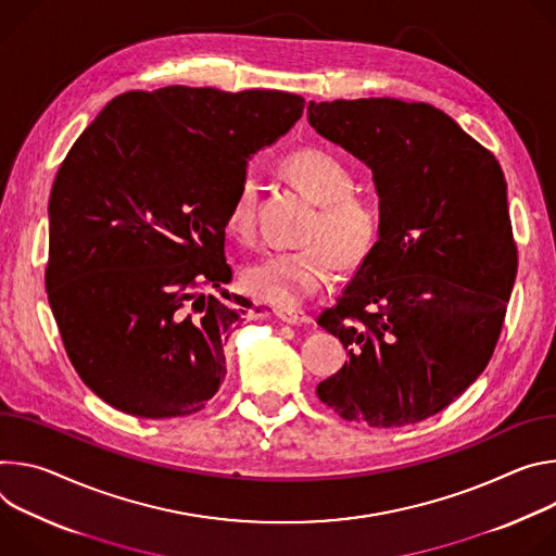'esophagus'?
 I'll return each instance as SVG.
<instances>
[{
  "mask_svg": "<svg viewBox=\"0 0 556 556\" xmlns=\"http://www.w3.org/2000/svg\"><path fill=\"white\" fill-rule=\"evenodd\" d=\"M276 316H278V320H282L285 325H291V327H300V325L309 323V316L300 309H293V306H282V309L276 312Z\"/></svg>",
  "mask_w": 556,
  "mask_h": 556,
  "instance_id": "obj_1",
  "label": "esophagus"
}]
</instances>
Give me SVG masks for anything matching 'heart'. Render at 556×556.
<instances>
[{
    "label": "heart",
    "mask_w": 556,
    "mask_h": 556,
    "mask_svg": "<svg viewBox=\"0 0 556 556\" xmlns=\"http://www.w3.org/2000/svg\"><path fill=\"white\" fill-rule=\"evenodd\" d=\"M282 174L316 203V214L300 231V247L267 254L242 269V285L252 295L278 306H295L312 298L333 269L353 271L378 250L384 210L376 197L353 192V169L331 150L302 148L280 163ZM225 227L238 240L256 231V185L244 178L227 207Z\"/></svg>",
    "instance_id": "b5f03b06"
}]
</instances>
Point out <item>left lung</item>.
<instances>
[{"mask_svg": "<svg viewBox=\"0 0 556 556\" xmlns=\"http://www.w3.org/2000/svg\"><path fill=\"white\" fill-rule=\"evenodd\" d=\"M306 112L371 167L384 210L378 250L318 318L349 362L316 393L349 421H421L479 378L504 327L517 242L502 165L428 103L338 99Z\"/></svg>", "mask_w": 556, "mask_h": 556, "instance_id": "8db88e82", "label": "left lung"}]
</instances>
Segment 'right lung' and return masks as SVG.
<instances>
[{
	"mask_svg": "<svg viewBox=\"0 0 556 556\" xmlns=\"http://www.w3.org/2000/svg\"><path fill=\"white\" fill-rule=\"evenodd\" d=\"M302 110L280 90H132L71 148L48 201L46 291L75 371L110 406L165 419L216 395L252 309L223 289L225 214L247 159Z\"/></svg>",
	"mask_w": 556,
	"mask_h": 556,
	"instance_id": "right-lung-1",
	"label": "right lung"
}]
</instances>
